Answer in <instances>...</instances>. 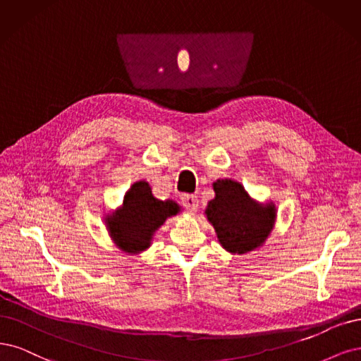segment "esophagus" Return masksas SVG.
Segmentation results:
<instances>
[{
	"instance_id": "esophagus-1",
	"label": "esophagus",
	"mask_w": 361,
	"mask_h": 361,
	"mask_svg": "<svg viewBox=\"0 0 361 361\" xmlns=\"http://www.w3.org/2000/svg\"><path fill=\"white\" fill-rule=\"evenodd\" d=\"M181 204L193 213L197 212V207H200V201H197V196H195V195H183Z\"/></svg>"
}]
</instances>
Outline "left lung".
I'll list each match as a JSON object with an SVG mask.
<instances>
[{"mask_svg":"<svg viewBox=\"0 0 361 361\" xmlns=\"http://www.w3.org/2000/svg\"><path fill=\"white\" fill-rule=\"evenodd\" d=\"M213 189L216 196L207 204L205 216L220 246L234 255L261 247L274 228L276 205L255 201L235 180H217Z\"/></svg>","mask_w":361,"mask_h":361,"instance_id":"left-lung-1","label":"left lung"}]
</instances>
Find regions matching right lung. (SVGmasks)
<instances>
[{"label": "right lung", "instance_id": "obj_1", "mask_svg": "<svg viewBox=\"0 0 361 361\" xmlns=\"http://www.w3.org/2000/svg\"><path fill=\"white\" fill-rule=\"evenodd\" d=\"M180 212L181 207L176 201L157 200L149 184L141 180L126 192L121 207L104 216V224L115 246L137 255L151 246L156 231L165 220Z\"/></svg>", "mask_w": 361, "mask_h": 361}]
</instances>
